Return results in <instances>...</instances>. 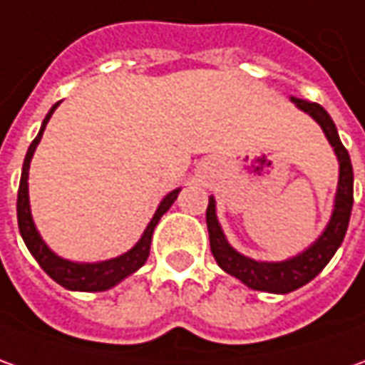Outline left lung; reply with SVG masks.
Listing matches in <instances>:
<instances>
[{
	"mask_svg": "<svg viewBox=\"0 0 365 365\" xmlns=\"http://www.w3.org/2000/svg\"><path fill=\"white\" fill-rule=\"evenodd\" d=\"M293 103L319 123L339 159V185H337V195H335V210L319 240L307 248L303 255L289 258L284 262H257L252 258L238 255L232 246L226 242L220 224L216 220V204L212 195H210L206 210L210 248L218 267L226 270L228 274L240 279L250 289L267 291V293H291L299 287L307 284L311 279H315L321 270L325 269V264L331 260L339 245L344 242L349 216H351V206H354V170H351L349 153L337 135L335 123L327 115V110L317 103H307L299 98H293Z\"/></svg>",
	"mask_w": 365,
	"mask_h": 365,
	"instance_id": "8db88e82",
	"label": "left lung"
}]
</instances>
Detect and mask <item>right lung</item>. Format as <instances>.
Wrapping results in <instances>:
<instances>
[{
  "label": "right lung",
  "instance_id": "add662e5",
  "mask_svg": "<svg viewBox=\"0 0 365 365\" xmlns=\"http://www.w3.org/2000/svg\"><path fill=\"white\" fill-rule=\"evenodd\" d=\"M58 103L50 108V113L46 115L42 129L38 133V137L34 139L26 159H24V168H21V180H19L18 190V226L21 238L28 246V250L32 252V257L38 260V264L56 281L58 284H62L64 289L70 291H105L110 289L115 284L123 281L125 277H129L131 272L137 269H141L145 264V260L149 257V248H151V236L153 230L158 226L159 218L170 210V206L175 202V197L180 194V190H173L171 194L163 197V202L159 204L155 216L151 218L149 226L145 228L143 236L137 245L133 246L129 252H125L123 257L113 258V260H105V262H95V264H78V262H70L64 258L56 257L48 246L44 245V240L40 238V234L36 230L30 214V197H28V170H30V161H32L34 151L42 139L48 120L52 117V113L56 110Z\"/></svg>",
  "mask_w": 365,
  "mask_h": 365
}]
</instances>
